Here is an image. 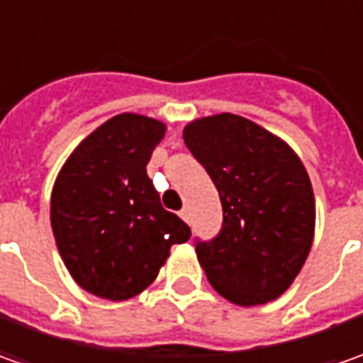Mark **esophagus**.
<instances>
[{"label": "esophagus", "mask_w": 363, "mask_h": 363, "mask_svg": "<svg viewBox=\"0 0 363 363\" xmlns=\"http://www.w3.org/2000/svg\"><path fill=\"white\" fill-rule=\"evenodd\" d=\"M179 216H182L184 222H189V208H184V210L179 212Z\"/></svg>", "instance_id": "esophagus-1"}]
</instances>
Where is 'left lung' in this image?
I'll use <instances>...</instances> for the list:
<instances>
[{
    "mask_svg": "<svg viewBox=\"0 0 363 363\" xmlns=\"http://www.w3.org/2000/svg\"><path fill=\"white\" fill-rule=\"evenodd\" d=\"M184 141L224 210L220 234L196 244L210 285L240 307L281 297L313 244L315 196L303 161L281 137L232 113L191 121Z\"/></svg>",
    "mask_w": 363,
    "mask_h": 363,
    "instance_id": "left-lung-1",
    "label": "left lung"
}]
</instances>
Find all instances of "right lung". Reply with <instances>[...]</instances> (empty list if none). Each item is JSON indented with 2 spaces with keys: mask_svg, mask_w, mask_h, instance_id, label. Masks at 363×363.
Wrapping results in <instances>:
<instances>
[{
  "mask_svg": "<svg viewBox=\"0 0 363 363\" xmlns=\"http://www.w3.org/2000/svg\"><path fill=\"white\" fill-rule=\"evenodd\" d=\"M165 123L121 113L64 161L50 198L54 240L70 277L94 297L127 301L151 285L191 230L163 210L147 175Z\"/></svg>",
  "mask_w": 363,
  "mask_h": 363,
  "instance_id": "1",
  "label": "right lung"
}]
</instances>
